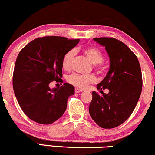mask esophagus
<instances>
[{"label":"esophagus","instance_id":"obj_1","mask_svg":"<svg viewBox=\"0 0 155 155\" xmlns=\"http://www.w3.org/2000/svg\"><path fill=\"white\" fill-rule=\"evenodd\" d=\"M83 91V90H81V89L80 88H78V87H76L75 88V92L76 93H79V92H81Z\"/></svg>","mask_w":155,"mask_h":155}]
</instances>
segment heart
Masks as SVG:
<instances>
[{"label": "heart", "instance_id": "obj_1", "mask_svg": "<svg viewBox=\"0 0 155 155\" xmlns=\"http://www.w3.org/2000/svg\"><path fill=\"white\" fill-rule=\"evenodd\" d=\"M84 54L86 55L87 58L90 60L92 63L95 64V66L97 70L102 71L103 68L101 65V62L104 59L102 52L97 48L90 47L83 49ZM76 54V50L74 49H70L63 55L62 59V65L65 69H68L71 65L72 61L74 60V56ZM68 80L71 84L74 86L80 88H84L87 87L89 84L93 83L95 81V76L90 74V75H80V74H72L68 78Z\"/></svg>", "mask_w": 155, "mask_h": 155}]
</instances>
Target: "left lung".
I'll list each match as a JSON object with an SVG mask.
<instances>
[{
    "mask_svg": "<svg viewBox=\"0 0 155 155\" xmlns=\"http://www.w3.org/2000/svg\"><path fill=\"white\" fill-rule=\"evenodd\" d=\"M105 47L110 60L106 77L97 85L102 95L92 92L89 112L103 128H114L126 121L133 113L142 89V75L136 54L126 44L114 38H96ZM108 88L104 94L102 89Z\"/></svg>",
    "mask_w": 155,
    "mask_h": 155,
    "instance_id": "left-lung-1",
    "label": "left lung"
}]
</instances>
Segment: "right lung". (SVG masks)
<instances>
[{
  "label": "right lung",
  "instance_id": "1",
  "mask_svg": "<svg viewBox=\"0 0 155 155\" xmlns=\"http://www.w3.org/2000/svg\"><path fill=\"white\" fill-rule=\"evenodd\" d=\"M79 42V39L45 36L32 41L19 53L13 88L21 108L31 120L49 124L63 116L74 87L64 83L51 89L49 84L61 79L63 55Z\"/></svg>",
  "mask_w": 155,
  "mask_h": 155
}]
</instances>
